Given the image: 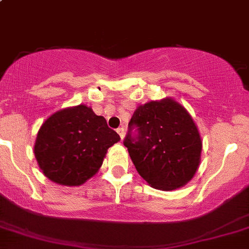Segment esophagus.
Instances as JSON below:
<instances>
[{
    "label": "esophagus",
    "instance_id": "34e87169",
    "mask_svg": "<svg viewBox=\"0 0 249 249\" xmlns=\"http://www.w3.org/2000/svg\"><path fill=\"white\" fill-rule=\"evenodd\" d=\"M117 132H118V135L120 136V138H124V136H125V130H124V127H119V129H117Z\"/></svg>",
    "mask_w": 249,
    "mask_h": 249
}]
</instances>
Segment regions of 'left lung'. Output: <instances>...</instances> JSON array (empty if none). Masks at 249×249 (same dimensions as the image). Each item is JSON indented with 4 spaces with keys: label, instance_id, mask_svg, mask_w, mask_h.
Masks as SVG:
<instances>
[{
    "label": "left lung",
    "instance_id": "8db88e82",
    "mask_svg": "<svg viewBox=\"0 0 249 249\" xmlns=\"http://www.w3.org/2000/svg\"><path fill=\"white\" fill-rule=\"evenodd\" d=\"M123 143L138 174L156 189L183 187L200 164L197 127L187 110L173 99L139 106Z\"/></svg>",
    "mask_w": 249,
    "mask_h": 249
}]
</instances>
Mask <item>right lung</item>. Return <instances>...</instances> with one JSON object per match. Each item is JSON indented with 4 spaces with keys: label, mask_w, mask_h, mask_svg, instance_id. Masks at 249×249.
Wrapping results in <instances>:
<instances>
[{
    "label": "right lung",
    "mask_w": 249,
    "mask_h": 249,
    "mask_svg": "<svg viewBox=\"0 0 249 249\" xmlns=\"http://www.w3.org/2000/svg\"><path fill=\"white\" fill-rule=\"evenodd\" d=\"M119 139L104 117L79 105L58 111L43 123L34 154L46 177L73 187L98 173L107 149Z\"/></svg>",
    "instance_id": "obj_1"
}]
</instances>
